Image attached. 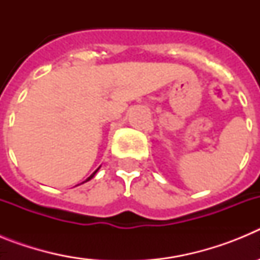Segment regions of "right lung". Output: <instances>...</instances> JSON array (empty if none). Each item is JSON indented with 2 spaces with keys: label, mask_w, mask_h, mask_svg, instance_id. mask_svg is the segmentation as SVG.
I'll list each match as a JSON object with an SVG mask.
<instances>
[{
  "label": "right lung",
  "mask_w": 260,
  "mask_h": 260,
  "mask_svg": "<svg viewBox=\"0 0 260 260\" xmlns=\"http://www.w3.org/2000/svg\"><path fill=\"white\" fill-rule=\"evenodd\" d=\"M99 169H100V167H99V168H98V169H96V171H95V172H93V173H92V174H91V176H89V177H88V178H87V180H86V181H84V182H87V181H89V180H91V178H93V176H95V174H96V172H98V171H99ZM84 182H82V183H84Z\"/></svg>",
  "instance_id": "right-lung-1"
}]
</instances>
